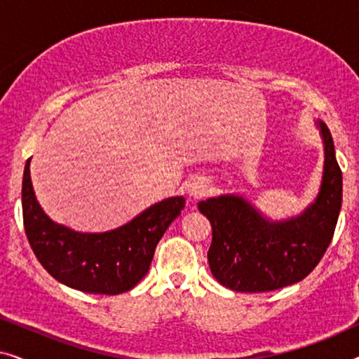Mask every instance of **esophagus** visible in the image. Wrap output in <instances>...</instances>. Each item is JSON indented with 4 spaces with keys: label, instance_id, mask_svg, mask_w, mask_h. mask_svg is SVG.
<instances>
[{
    "label": "esophagus",
    "instance_id": "1",
    "mask_svg": "<svg viewBox=\"0 0 359 359\" xmlns=\"http://www.w3.org/2000/svg\"><path fill=\"white\" fill-rule=\"evenodd\" d=\"M186 191H188L189 198H203L208 193V184L203 180H193L186 186Z\"/></svg>",
    "mask_w": 359,
    "mask_h": 359
}]
</instances>
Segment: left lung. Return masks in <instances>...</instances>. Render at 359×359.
I'll list each match as a JSON object with an SVG mask.
<instances>
[{"label":"left lung","mask_w":359,"mask_h":359,"mask_svg":"<svg viewBox=\"0 0 359 359\" xmlns=\"http://www.w3.org/2000/svg\"><path fill=\"white\" fill-rule=\"evenodd\" d=\"M323 171L316 199L292 217L273 220L240 194H220L198 208L212 225L208 252L212 276L237 292H266L307 276L327 252L341 209L343 180L323 121Z\"/></svg>","instance_id":"8db88e82"}]
</instances>
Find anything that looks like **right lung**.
<instances>
[{"label":"right lung","mask_w":359,"mask_h":359,"mask_svg":"<svg viewBox=\"0 0 359 359\" xmlns=\"http://www.w3.org/2000/svg\"><path fill=\"white\" fill-rule=\"evenodd\" d=\"M29 166L31 160L24 168L22 217L32 252L58 283L83 292L114 296L130 291L149 273L160 238L184 209L183 196H173L117 229L78 232L43 212Z\"/></svg>","instance_id":"obj_1"}]
</instances>
